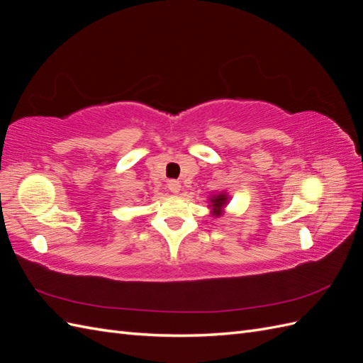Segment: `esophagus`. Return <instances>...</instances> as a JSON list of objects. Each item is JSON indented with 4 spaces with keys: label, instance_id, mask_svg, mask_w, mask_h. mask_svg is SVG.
I'll use <instances>...</instances> for the list:
<instances>
[{
    "label": "esophagus",
    "instance_id": "obj_1",
    "mask_svg": "<svg viewBox=\"0 0 363 363\" xmlns=\"http://www.w3.org/2000/svg\"><path fill=\"white\" fill-rule=\"evenodd\" d=\"M168 189H169L172 194H179L180 189H182V184H180V182H177V180H169V182H168Z\"/></svg>",
    "mask_w": 363,
    "mask_h": 363
}]
</instances>
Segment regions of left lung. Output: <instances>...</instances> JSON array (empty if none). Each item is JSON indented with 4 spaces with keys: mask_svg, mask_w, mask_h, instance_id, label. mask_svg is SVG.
<instances>
[{
    "mask_svg": "<svg viewBox=\"0 0 363 363\" xmlns=\"http://www.w3.org/2000/svg\"><path fill=\"white\" fill-rule=\"evenodd\" d=\"M208 201H211V206H208V207H212L213 215L221 216V215H223V211H224V207H225V204H227V201H228V196H227V194L221 192V194L212 195L211 199H208Z\"/></svg>",
    "mask_w": 363,
    "mask_h": 363,
    "instance_id": "left-lung-1",
    "label": "left lung"
}]
</instances>
